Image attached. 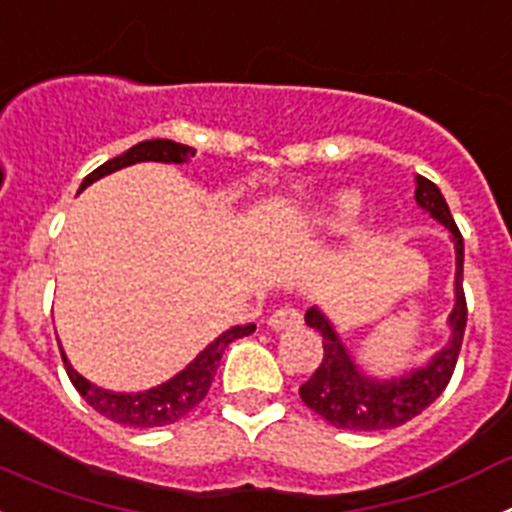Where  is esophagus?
Returning a JSON list of instances; mask_svg holds the SVG:
<instances>
[{
	"mask_svg": "<svg viewBox=\"0 0 512 512\" xmlns=\"http://www.w3.org/2000/svg\"><path fill=\"white\" fill-rule=\"evenodd\" d=\"M300 312L295 310V307H277V310L271 312L269 315V320H266V323L271 325V328H289V325H297L300 323Z\"/></svg>",
	"mask_w": 512,
	"mask_h": 512,
	"instance_id": "obj_1",
	"label": "esophagus"
}]
</instances>
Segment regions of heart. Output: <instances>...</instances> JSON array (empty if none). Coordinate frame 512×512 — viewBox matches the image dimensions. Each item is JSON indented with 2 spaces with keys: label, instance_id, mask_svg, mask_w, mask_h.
<instances>
[{
  "label": "heart",
  "instance_id": "heart-1",
  "mask_svg": "<svg viewBox=\"0 0 512 512\" xmlns=\"http://www.w3.org/2000/svg\"><path fill=\"white\" fill-rule=\"evenodd\" d=\"M361 217V200L356 194H341L330 202L323 212V228L333 230V233H343V230L354 228Z\"/></svg>",
  "mask_w": 512,
  "mask_h": 512
}]
</instances>
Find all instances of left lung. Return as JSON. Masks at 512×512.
<instances>
[{"label":"left lung","mask_w":512,"mask_h":512,"mask_svg":"<svg viewBox=\"0 0 512 512\" xmlns=\"http://www.w3.org/2000/svg\"><path fill=\"white\" fill-rule=\"evenodd\" d=\"M415 200L423 210L431 212L438 223L451 230L456 246V305L449 315L451 341L433 356V361L423 369H415L408 377L377 382L359 372V366L348 356L343 343L338 341L336 330L328 323L318 307L305 312V323L323 336V359L300 387V397L307 408L315 410L320 418L336 428L346 431H387L408 423L415 415L423 413L449 384L456 369L464 328H467V297H464V238L451 217L449 205L443 200L441 189L418 176Z\"/></svg>","instance_id":"8db88e82"}]
</instances>
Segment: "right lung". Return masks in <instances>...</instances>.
<instances>
[{
  "instance_id": "obj_1",
  "label": "right lung",
  "mask_w": 512,
  "mask_h": 512,
  "mask_svg": "<svg viewBox=\"0 0 512 512\" xmlns=\"http://www.w3.org/2000/svg\"><path fill=\"white\" fill-rule=\"evenodd\" d=\"M194 148L182 146V143H174V140H143L138 146H133L130 151L120 153V156L110 158L107 164H102L99 169H94L92 174L81 182V189H87L89 184L102 179V176L112 174V171L122 169V166L138 164V161H164V164H184L194 156ZM79 189V192H81ZM256 325H235V328L225 330L223 336L215 338L210 346L202 351L192 364L184 369L182 374H176L174 379H169L166 384L156 387V390L138 392V395H125V392H107L94 387L89 379L81 377L79 372H74L69 364V359L63 356V366H66V374H69L71 384L76 387L84 400L97 410L99 415L110 418L112 423L120 425H133V428H158V425H169L176 423L179 418L194 410L205 400V395L210 392V384L215 379L217 366H220V359H223L225 348L235 341V338L251 336Z\"/></svg>"
}]
</instances>
